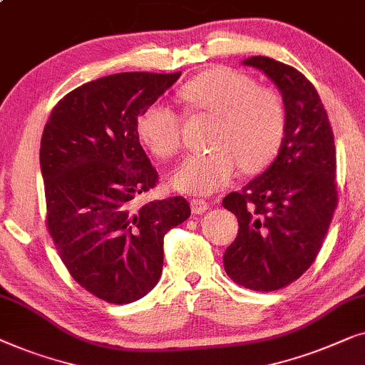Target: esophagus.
Listing matches in <instances>:
<instances>
[{
  "label": "esophagus",
  "instance_id": "1",
  "mask_svg": "<svg viewBox=\"0 0 365 365\" xmlns=\"http://www.w3.org/2000/svg\"><path fill=\"white\" fill-rule=\"evenodd\" d=\"M190 207H192V212L195 215H202L208 210V202H205L203 198H193L190 202Z\"/></svg>",
  "mask_w": 365,
  "mask_h": 365
}]
</instances>
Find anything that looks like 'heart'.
<instances>
[{
	"label": "heart",
	"instance_id": "b5f03b06",
	"mask_svg": "<svg viewBox=\"0 0 365 365\" xmlns=\"http://www.w3.org/2000/svg\"><path fill=\"white\" fill-rule=\"evenodd\" d=\"M178 97L190 110L217 115L208 153L190 155L172 183L187 193L208 195L227 187L238 170L258 172L273 160L286 132V106L278 91L258 87L251 76L213 68L180 87ZM182 117L163 104L138 115L137 132L148 150L170 158L182 147Z\"/></svg>",
	"mask_w": 365,
	"mask_h": 365
}]
</instances>
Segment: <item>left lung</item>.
<instances>
[{
	"mask_svg": "<svg viewBox=\"0 0 365 365\" xmlns=\"http://www.w3.org/2000/svg\"><path fill=\"white\" fill-rule=\"evenodd\" d=\"M278 86L286 132L273 163L223 198L238 218V235L223 255L236 284L276 291L312 264L337 207L336 145L314 86L291 66L264 56L243 61Z\"/></svg>",
	"mask_w": 365,
	"mask_h": 365,
	"instance_id": "obj_1",
	"label": "left lung"
}]
</instances>
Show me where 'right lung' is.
Instances as JSON below:
<instances>
[{"instance_id": "right-lung-1", "label": "right lung", "mask_w": 365, "mask_h": 365, "mask_svg": "<svg viewBox=\"0 0 365 365\" xmlns=\"http://www.w3.org/2000/svg\"><path fill=\"white\" fill-rule=\"evenodd\" d=\"M180 74L120 73L82 84L54 106L41 137L51 238L76 283L112 304L153 289L163 236L190 217L182 197L137 203L158 182L137 119Z\"/></svg>"}]
</instances>
